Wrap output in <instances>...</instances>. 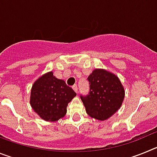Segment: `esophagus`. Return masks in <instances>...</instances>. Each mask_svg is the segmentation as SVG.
Listing matches in <instances>:
<instances>
[{
    "label": "esophagus",
    "mask_w": 157,
    "mask_h": 157,
    "mask_svg": "<svg viewBox=\"0 0 157 157\" xmlns=\"http://www.w3.org/2000/svg\"><path fill=\"white\" fill-rule=\"evenodd\" d=\"M72 89L74 90L75 92L77 93V94H78V89L77 85H74V86H72Z\"/></svg>",
    "instance_id": "1"
}]
</instances>
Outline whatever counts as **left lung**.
<instances>
[{"label":"left lung","mask_w":157,"mask_h":157,"mask_svg":"<svg viewBox=\"0 0 157 157\" xmlns=\"http://www.w3.org/2000/svg\"><path fill=\"white\" fill-rule=\"evenodd\" d=\"M90 93L81 96L86 113L98 120H106L120 109L125 97L124 87L115 74L96 68L88 77Z\"/></svg>","instance_id":"8db88e82"}]
</instances>
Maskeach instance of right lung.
Here are the masks:
<instances>
[{"label": "right lung", "instance_id": "1", "mask_svg": "<svg viewBox=\"0 0 157 157\" xmlns=\"http://www.w3.org/2000/svg\"><path fill=\"white\" fill-rule=\"evenodd\" d=\"M75 96V92L63 80L58 79L49 71L34 82L30 104L43 120L55 122L66 115L67 104Z\"/></svg>", "mask_w": 157, "mask_h": 157}]
</instances>
